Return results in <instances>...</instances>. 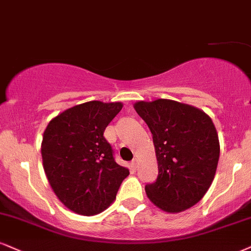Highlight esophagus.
<instances>
[{"mask_svg":"<svg viewBox=\"0 0 251 251\" xmlns=\"http://www.w3.org/2000/svg\"><path fill=\"white\" fill-rule=\"evenodd\" d=\"M137 162H138V160H137V158H134V159H132L131 160V168H134V169H136V168H137Z\"/></svg>","mask_w":251,"mask_h":251,"instance_id":"obj_1","label":"esophagus"}]
</instances>
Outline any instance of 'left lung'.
I'll return each mask as SVG.
<instances>
[{
    "instance_id": "left-lung-1",
    "label": "left lung",
    "mask_w": 251,
    "mask_h": 251,
    "mask_svg": "<svg viewBox=\"0 0 251 251\" xmlns=\"http://www.w3.org/2000/svg\"><path fill=\"white\" fill-rule=\"evenodd\" d=\"M134 108L152 134L158 163L156 181L145 186L148 198L169 213L194 206L211 186L220 156L211 117L196 107L166 99L138 101Z\"/></svg>"
}]
</instances>
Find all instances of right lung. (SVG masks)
<instances>
[{
  "instance_id": "1",
  "label": "right lung",
  "mask_w": 251,
  "mask_h": 251,
  "mask_svg": "<svg viewBox=\"0 0 251 251\" xmlns=\"http://www.w3.org/2000/svg\"><path fill=\"white\" fill-rule=\"evenodd\" d=\"M121 102L89 101L52 119L42 142L44 171L52 190L74 213L95 215L115 200L129 170L114 159L103 137Z\"/></svg>"
}]
</instances>
